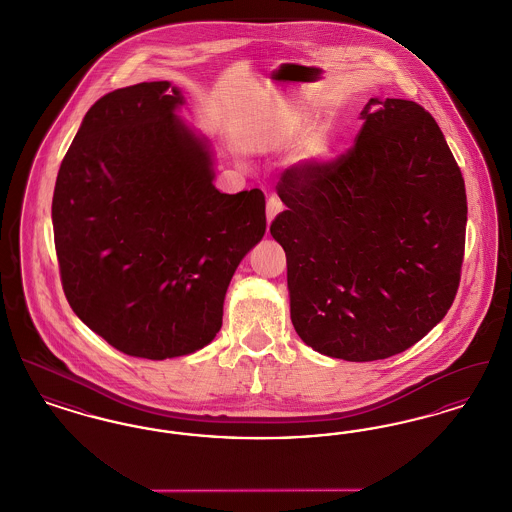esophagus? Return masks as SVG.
Instances as JSON below:
<instances>
[{
    "mask_svg": "<svg viewBox=\"0 0 512 512\" xmlns=\"http://www.w3.org/2000/svg\"><path fill=\"white\" fill-rule=\"evenodd\" d=\"M282 211V201H280V197H276V195H270L267 199V220L268 222H272V219L278 215Z\"/></svg>",
    "mask_w": 512,
    "mask_h": 512,
    "instance_id": "esophagus-1",
    "label": "esophagus"
}]
</instances>
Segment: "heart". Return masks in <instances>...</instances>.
Returning <instances> with one entry per match:
<instances>
[{
    "instance_id": "heart-1",
    "label": "heart",
    "mask_w": 512,
    "mask_h": 512,
    "mask_svg": "<svg viewBox=\"0 0 512 512\" xmlns=\"http://www.w3.org/2000/svg\"><path fill=\"white\" fill-rule=\"evenodd\" d=\"M309 126H311V121H309L305 115H299V117L292 122V132L293 134H297V136H301V134H305V132L309 130ZM324 153H326V140H324L322 136L309 138V142L305 144V157L317 159V157H322Z\"/></svg>"
}]
</instances>
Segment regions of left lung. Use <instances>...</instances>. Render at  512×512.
<instances>
[{
  "mask_svg": "<svg viewBox=\"0 0 512 512\" xmlns=\"http://www.w3.org/2000/svg\"><path fill=\"white\" fill-rule=\"evenodd\" d=\"M361 119L338 159L282 172L288 209L270 224L295 332L353 363L403 353L447 315L466 234L463 174L434 117L409 99L372 98Z\"/></svg>",
  "mask_w": 512,
  "mask_h": 512,
  "instance_id": "obj_1",
  "label": "left lung"
}]
</instances>
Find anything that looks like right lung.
<instances>
[{
    "mask_svg": "<svg viewBox=\"0 0 512 512\" xmlns=\"http://www.w3.org/2000/svg\"><path fill=\"white\" fill-rule=\"evenodd\" d=\"M167 80L105 94L57 174L51 219L76 317L126 355L205 347L245 253L267 228L261 190L220 194L209 146L176 119Z\"/></svg>",
    "mask_w": 512,
    "mask_h": 512,
    "instance_id": "1",
    "label": "right lung"
}]
</instances>
